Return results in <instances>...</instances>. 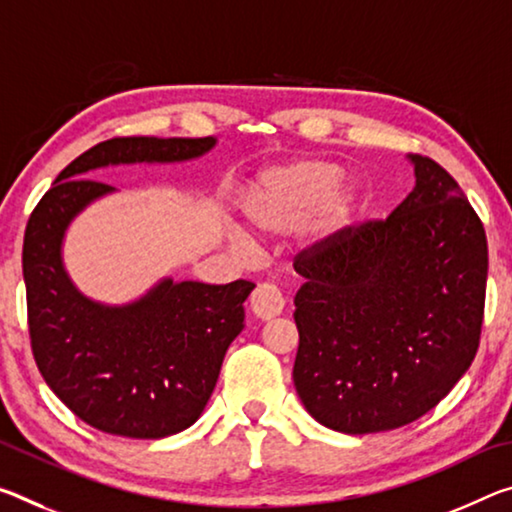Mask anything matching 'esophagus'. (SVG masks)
I'll return each instance as SVG.
<instances>
[{"label": "esophagus", "mask_w": 512, "mask_h": 512, "mask_svg": "<svg viewBox=\"0 0 512 512\" xmlns=\"http://www.w3.org/2000/svg\"><path fill=\"white\" fill-rule=\"evenodd\" d=\"M282 307H285V298L275 285H259L250 296V310L262 321H271L282 312Z\"/></svg>", "instance_id": "1"}]
</instances>
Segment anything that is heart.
Here are the masks:
<instances>
[{"label": "heart", "mask_w": 512, "mask_h": 512, "mask_svg": "<svg viewBox=\"0 0 512 512\" xmlns=\"http://www.w3.org/2000/svg\"><path fill=\"white\" fill-rule=\"evenodd\" d=\"M362 207L360 184L342 177L332 161L296 159L266 168L239 198L248 234L278 239L294 230L300 253L321 255L348 239Z\"/></svg>", "instance_id": "b5f03b06"}]
</instances>
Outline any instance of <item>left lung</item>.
<instances>
[{
	"instance_id": "1",
	"label": "left lung",
	"mask_w": 512,
	"mask_h": 512,
	"mask_svg": "<svg viewBox=\"0 0 512 512\" xmlns=\"http://www.w3.org/2000/svg\"><path fill=\"white\" fill-rule=\"evenodd\" d=\"M415 189L383 223L294 264V385L321 426L394 431L433 410L481 337L488 241L456 180L410 154Z\"/></svg>"
}]
</instances>
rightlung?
Listing matches in <instances>:
<instances>
[{
    "label": "right lung",
    "instance_id": "right-lung-1",
    "mask_svg": "<svg viewBox=\"0 0 512 512\" xmlns=\"http://www.w3.org/2000/svg\"><path fill=\"white\" fill-rule=\"evenodd\" d=\"M216 143L214 136L104 141L61 170L29 218L22 275L34 358L52 392L97 431L161 440L196 424L227 348L246 326L243 303L255 285L166 275L127 303L86 296L63 262L66 234L77 216L116 193L88 175L109 166L184 164Z\"/></svg>",
    "mask_w": 512,
    "mask_h": 512
}]
</instances>
